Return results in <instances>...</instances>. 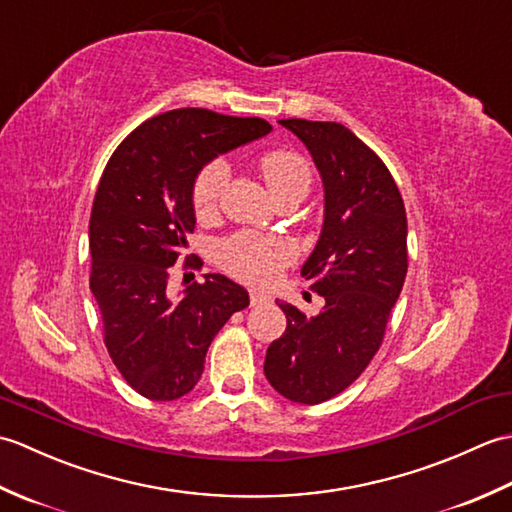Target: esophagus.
Returning <instances> with one entry per match:
<instances>
[{
  "label": "esophagus",
  "instance_id": "esophagus-1",
  "mask_svg": "<svg viewBox=\"0 0 512 512\" xmlns=\"http://www.w3.org/2000/svg\"><path fill=\"white\" fill-rule=\"evenodd\" d=\"M248 295H250V306H262V303H268V301H270V295H268V292H264V290H257V288L250 290Z\"/></svg>",
  "mask_w": 512,
  "mask_h": 512
}]
</instances>
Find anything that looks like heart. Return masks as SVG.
<instances>
[{"label":"heart","instance_id":"1","mask_svg":"<svg viewBox=\"0 0 512 512\" xmlns=\"http://www.w3.org/2000/svg\"><path fill=\"white\" fill-rule=\"evenodd\" d=\"M259 169L275 198L286 191H308L310 187L308 162L290 151H270L259 160ZM228 178L231 169L224 160H213L198 173L193 182V206L198 215H211L217 209ZM292 259L295 246L284 237L239 231L217 244V262L222 268L253 284L275 281Z\"/></svg>","mask_w":512,"mask_h":512}]
</instances>
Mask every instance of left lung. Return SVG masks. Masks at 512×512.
Returning a JSON list of instances; mask_svg holds the SVG:
<instances>
[{"label":"left lung","mask_w":512,"mask_h":512,"mask_svg":"<svg viewBox=\"0 0 512 512\" xmlns=\"http://www.w3.org/2000/svg\"><path fill=\"white\" fill-rule=\"evenodd\" d=\"M279 125L308 147L323 182L321 235L301 275L325 306L306 317L279 301L288 325L266 350L264 374L284 398L319 405L350 387L383 343L407 275V213L383 160L345 125Z\"/></svg>","instance_id":"8db88e82"}]
</instances>
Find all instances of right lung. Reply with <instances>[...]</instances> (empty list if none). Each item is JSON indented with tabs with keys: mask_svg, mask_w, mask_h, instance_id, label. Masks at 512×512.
Wrapping results in <instances>:
<instances>
[{
	"mask_svg": "<svg viewBox=\"0 0 512 512\" xmlns=\"http://www.w3.org/2000/svg\"><path fill=\"white\" fill-rule=\"evenodd\" d=\"M270 129L264 118L182 107L149 118L107 162L90 217V290L107 352L140 396L189 394L215 334L248 306V292L224 275H202L180 299L169 297L167 281L195 228L198 173Z\"/></svg>",
	"mask_w": 512,
	"mask_h": 512,
	"instance_id": "right-lung-1",
	"label": "right lung"
}]
</instances>
